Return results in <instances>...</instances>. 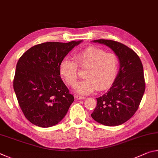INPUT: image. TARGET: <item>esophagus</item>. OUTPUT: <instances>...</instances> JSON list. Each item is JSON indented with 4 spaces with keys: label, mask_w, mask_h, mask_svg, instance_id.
<instances>
[{
    "label": "esophagus",
    "mask_w": 158,
    "mask_h": 158,
    "mask_svg": "<svg viewBox=\"0 0 158 158\" xmlns=\"http://www.w3.org/2000/svg\"><path fill=\"white\" fill-rule=\"evenodd\" d=\"M75 97L77 100H84V99L85 98V97H84V96H81V95H76Z\"/></svg>",
    "instance_id": "1"
}]
</instances>
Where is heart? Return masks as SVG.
I'll return each instance as SVG.
<instances>
[{
  "mask_svg": "<svg viewBox=\"0 0 158 158\" xmlns=\"http://www.w3.org/2000/svg\"><path fill=\"white\" fill-rule=\"evenodd\" d=\"M75 61L63 59L59 65V70L65 82L73 86L79 79L78 67L86 69L85 79L76 85L77 93L87 95L96 89H109L116 80L119 69V60L114 53H106L97 47H89L74 53Z\"/></svg>",
  "mask_w": 158,
  "mask_h": 158,
  "instance_id": "1",
  "label": "heart"
}]
</instances>
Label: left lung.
I'll use <instances>...</instances> for the list:
<instances>
[{"instance_id":"obj_1","label":"left lung","mask_w":158,"mask_h":158,"mask_svg":"<svg viewBox=\"0 0 158 158\" xmlns=\"http://www.w3.org/2000/svg\"><path fill=\"white\" fill-rule=\"evenodd\" d=\"M114 51L120 62L119 72L107 93L97 99L91 114L95 121L116 126L128 121L139 108L145 91L143 69L139 56L132 49L110 40H96Z\"/></svg>"}]
</instances>
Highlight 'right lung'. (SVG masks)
Segmentation results:
<instances>
[{
  "label": "right lung",
  "mask_w": 158,
  "mask_h": 158,
  "mask_svg": "<svg viewBox=\"0 0 158 158\" xmlns=\"http://www.w3.org/2000/svg\"><path fill=\"white\" fill-rule=\"evenodd\" d=\"M81 42H44L32 47L19 59L13 87L31 123L49 127L65 117L74 99L60 78L59 65Z\"/></svg>",
  "instance_id": "right-lung-1"
}]
</instances>
